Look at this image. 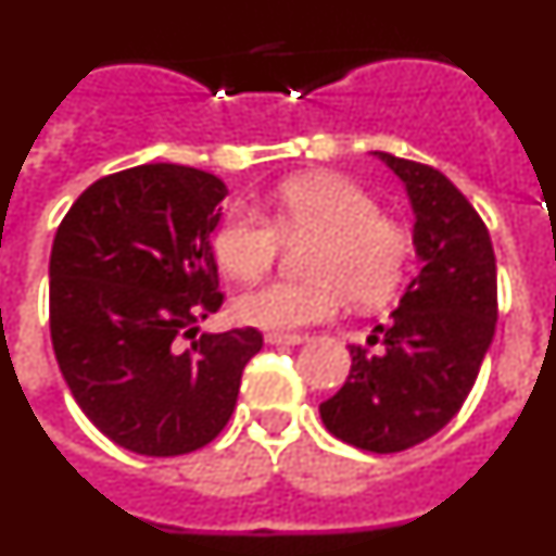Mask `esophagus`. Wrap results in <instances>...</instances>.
<instances>
[{"label":"esophagus","instance_id":"esophagus-1","mask_svg":"<svg viewBox=\"0 0 556 556\" xmlns=\"http://www.w3.org/2000/svg\"><path fill=\"white\" fill-rule=\"evenodd\" d=\"M264 339H267V345H301V342H306V337H301V333H278V331H269Z\"/></svg>","mask_w":556,"mask_h":556}]
</instances>
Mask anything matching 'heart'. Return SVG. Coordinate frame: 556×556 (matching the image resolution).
Listing matches in <instances>:
<instances>
[{
    "label": "heart",
    "instance_id": "obj_1",
    "mask_svg": "<svg viewBox=\"0 0 556 556\" xmlns=\"http://www.w3.org/2000/svg\"><path fill=\"white\" fill-rule=\"evenodd\" d=\"M275 223L250 205H230L214 230V255L236 281H258L287 239H317L308 283L275 281L236 298L233 314L267 331H298L331 317L342 298L376 306L395 294L409 264L404 228L384 219L376 200L339 175H303L278 186Z\"/></svg>",
    "mask_w": 556,
    "mask_h": 556
}]
</instances>
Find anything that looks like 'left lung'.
Listing matches in <instances>:
<instances>
[{"mask_svg": "<svg viewBox=\"0 0 556 556\" xmlns=\"http://www.w3.org/2000/svg\"><path fill=\"white\" fill-rule=\"evenodd\" d=\"M372 155L404 184L420 273L390 326H378L384 348L351 345V376L320 404V417L353 448L395 454L434 437L473 390L498 320L495 255L481 217L443 172Z\"/></svg>", "mask_w": 556, "mask_h": 556, "instance_id": "left-lung-1", "label": "left lung"}]
</instances>
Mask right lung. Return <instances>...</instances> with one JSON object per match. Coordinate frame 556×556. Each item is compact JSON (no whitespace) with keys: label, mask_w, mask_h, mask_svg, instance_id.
I'll return each instance as SVG.
<instances>
[{"label":"right lung","mask_w":556,"mask_h":556,"mask_svg":"<svg viewBox=\"0 0 556 556\" xmlns=\"http://www.w3.org/2000/svg\"><path fill=\"white\" fill-rule=\"evenodd\" d=\"M228 189L211 172L141 164L88 186L49 255V331L83 415L122 448L178 456L233 415L255 328L194 337L223 306L211 233Z\"/></svg>","instance_id":"1"}]
</instances>
